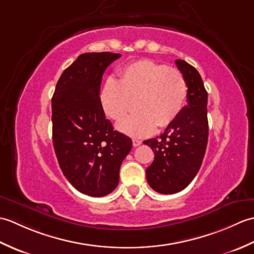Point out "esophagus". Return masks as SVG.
Instances as JSON below:
<instances>
[{
  "label": "esophagus",
  "instance_id": "1",
  "mask_svg": "<svg viewBox=\"0 0 254 254\" xmlns=\"http://www.w3.org/2000/svg\"><path fill=\"white\" fill-rule=\"evenodd\" d=\"M132 143H133V146H134V147H137V146H139V145L142 144V141H139V139H135V138H134L133 141H132Z\"/></svg>",
  "mask_w": 254,
  "mask_h": 254
}]
</instances>
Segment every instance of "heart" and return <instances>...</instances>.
I'll return each mask as SVG.
<instances>
[{
	"mask_svg": "<svg viewBox=\"0 0 254 254\" xmlns=\"http://www.w3.org/2000/svg\"><path fill=\"white\" fill-rule=\"evenodd\" d=\"M188 96V85L177 68L150 60L127 64L119 79L108 78L100 91L102 109L112 120L119 121L137 100L139 111L117 124L120 132L132 137H145L156 127H166L180 115Z\"/></svg>",
	"mask_w": 254,
	"mask_h": 254,
	"instance_id": "obj_1",
	"label": "heart"
}]
</instances>
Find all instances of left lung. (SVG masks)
I'll list each match as a JSON object with an SVG mask.
<instances>
[{"label": "left lung", "instance_id": "8db88e82", "mask_svg": "<svg viewBox=\"0 0 254 254\" xmlns=\"http://www.w3.org/2000/svg\"><path fill=\"white\" fill-rule=\"evenodd\" d=\"M188 85V104L160 136L144 141L153 149L154 161L146 169L149 187L161 194L186 189L196 176L208 138L207 91L195 67L176 60Z\"/></svg>", "mask_w": 254, "mask_h": 254}]
</instances>
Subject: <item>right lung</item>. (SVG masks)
<instances>
[{"label":"right lung","instance_id":"obj_1","mask_svg":"<svg viewBox=\"0 0 254 254\" xmlns=\"http://www.w3.org/2000/svg\"><path fill=\"white\" fill-rule=\"evenodd\" d=\"M119 53H83L64 69L52 97V139L60 168L80 193L100 197L117 188L132 139L113 130L100 101L106 68Z\"/></svg>","mask_w":254,"mask_h":254}]
</instances>
